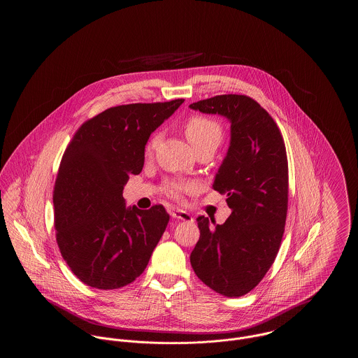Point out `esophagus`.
<instances>
[{
	"instance_id": "1",
	"label": "esophagus",
	"mask_w": 358,
	"mask_h": 358,
	"mask_svg": "<svg viewBox=\"0 0 358 358\" xmlns=\"http://www.w3.org/2000/svg\"><path fill=\"white\" fill-rule=\"evenodd\" d=\"M171 216L173 219H177V220H182V222H193V217L190 216V213H187V210H182V209H171Z\"/></svg>"
}]
</instances>
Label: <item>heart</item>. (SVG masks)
I'll return each instance as SVG.
<instances>
[{
    "label": "heart",
    "instance_id": "heart-1",
    "mask_svg": "<svg viewBox=\"0 0 358 358\" xmlns=\"http://www.w3.org/2000/svg\"><path fill=\"white\" fill-rule=\"evenodd\" d=\"M185 136L193 150L199 149H212L213 152L220 145L222 139V129L219 122L206 117H192L185 123ZM159 136H155L150 139L146 152L152 153L157 146ZM193 187V184L187 182H171L166 185V192L171 197H180L185 190Z\"/></svg>",
    "mask_w": 358,
    "mask_h": 358
}]
</instances>
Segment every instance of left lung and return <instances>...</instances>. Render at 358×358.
Listing matches in <instances>:
<instances>
[{
  "instance_id": "1",
  "label": "left lung",
  "mask_w": 358,
  "mask_h": 358,
  "mask_svg": "<svg viewBox=\"0 0 358 358\" xmlns=\"http://www.w3.org/2000/svg\"><path fill=\"white\" fill-rule=\"evenodd\" d=\"M189 107L231 123L229 148L212 187L232 209L224 224L197 219L200 238L190 264L208 287L238 298L257 286L279 251L289 200L285 142L270 114L245 95H217Z\"/></svg>"
}]
</instances>
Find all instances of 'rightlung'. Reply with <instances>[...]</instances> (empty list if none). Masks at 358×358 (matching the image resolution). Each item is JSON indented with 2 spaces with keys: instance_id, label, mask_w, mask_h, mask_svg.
I'll use <instances>...</instances> for the list:
<instances>
[{
  "instance_id": "1",
  "label": "right lung",
  "mask_w": 358,
  "mask_h": 358,
  "mask_svg": "<svg viewBox=\"0 0 358 358\" xmlns=\"http://www.w3.org/2000/svg\"><path fill=\"white\" fill-rule=\"evenodd\" d=\"M182 103L107 108L83 123L66 149L53 190L56 240L87 286L120 289L145 271L169 215L162 205L126 206L123 187L142 171L150 134Z\"/></svg>"
}]
</instances>
